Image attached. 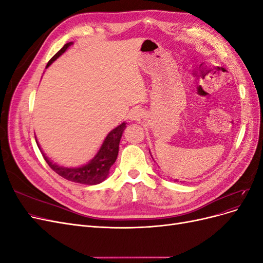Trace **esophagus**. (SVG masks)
I'll use <instances>...</instances> for the list:
<instances>
[{
    "label": "esophagus",
    "mask_w": 263,
    "mask_h": 263,
    "mask_svg": "<svg viewBox=\"0 0 263 263\" xmlns=\"http://www.w3.org/2000/svg\"><path fill=\"white\" fill-rule=\"evenodd\" d=\"M141 117H142V113L138 109H133L129 113V118L132 121H140Z\"/></svg>",
    "instance_id": "1"
}]
</instances>
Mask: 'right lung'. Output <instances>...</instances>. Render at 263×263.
Segmentation results:
<instances>
[{
  "instance_id": "1",
  "label": "right lung",
  "mask_w": 263,
  "mask_h": 263,
  "mask_svg": "<svg viewBox=\"0 0 263 263\" xmlns=\"http://www.w3.org/2000/svg\"><path fill=\"white\" fill-rule=\"evenodd\" d=\"M72 44L73 43L71 42L63 46L62 48L48 61L46 68H48L51 63L57 59L59 55H61L63 52H65L68 47ZM125 127H126V124L123 123L122 125L117 126L115 129L110 132L106 136L105 140L103 141L98 155L95 156L89 163L83 166H80V168H63V166H59L55 163H52L42 151L43 157L50 168L62 178L76 183H81V184H87V185L99 184V183L104 181L107 178L110 166H112L116 161V158L118 155L119 141H121ZM37 146L39 147L38 142H37ZM39 149H41V147H39Z\"/></svg>"
}]
</instances>
